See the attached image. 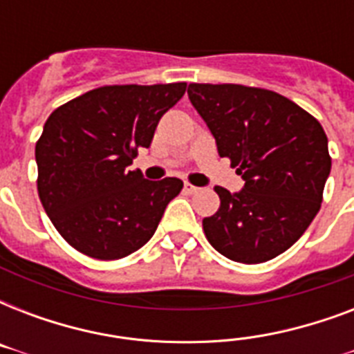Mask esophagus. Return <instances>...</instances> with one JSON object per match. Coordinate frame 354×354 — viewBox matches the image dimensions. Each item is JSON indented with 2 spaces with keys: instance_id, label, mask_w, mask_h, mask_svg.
I'll return each instance as SVG.
<instances>
[{
  "instance_id": "obj_1",
  "label": "esophagus",
  "mask_w": 354,
  "mask_h": 354,
  "mask_svg": "<svg viewBox=\"0 0 354 354\" xmlns=\"http://www.w3.org/2000/svg\"><path fill=\"white\" fill-rule=\"evenodd\" d=\"M183 191H185L187 194H194V193H198L200 187H196V185H191V183H185V185H183Z\"/></svg>"
}]
</instances>
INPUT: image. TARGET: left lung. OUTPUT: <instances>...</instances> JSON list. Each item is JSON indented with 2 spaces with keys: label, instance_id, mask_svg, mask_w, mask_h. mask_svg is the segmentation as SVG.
I'll return each instance as SVG.
<instances>
[{
  "label": "left lung",
  "instance_id": "obj_1",
  "mask_svg": "<svg viewBox=\"0 0 354 354\" xmlns=\"http://www.w3.org/2000/svg\"><path fill=\"white\" fill-rule=\"evenodd\" d=\"M187 95L244 187H218L205 216L207 241L224 257L257 264L286 252L319 211L330 172L327 136L290 99L241 84H189Z\"/></svg>",
  "mask_w": 354,
  "mask_h": 354
}]
</instances>
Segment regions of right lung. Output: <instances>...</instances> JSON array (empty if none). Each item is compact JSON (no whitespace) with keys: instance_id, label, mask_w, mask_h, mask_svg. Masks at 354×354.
Segmentation results:
<instances>
[{"instance_id":"obj_1","label":"right lung","mask_w":354,"mask_h":354,"mask_svg":"<svg viewBox=\"0 0 354 354\" xmlns=\"http://www.w3.org/2000/svg\"><path fill=\"white\" fill-rule=\"evenodd\" d=\"M185 82L102 86L49 115L36 143L38 196L53 226L88 257L113 261L145 246L182 180L130 171Z\"/></svg>"}]
</instances>
